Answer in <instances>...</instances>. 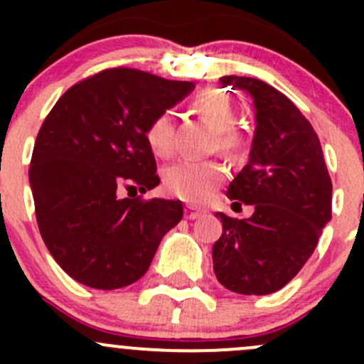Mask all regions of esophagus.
<instances>
[{
    "instance_id": "obj_1",
    "label": "esophagus",
    "mask_w": 364,
    "mask_h": 364,
    "mask_svg": "<svg viewBox=\"0 0 364 364\" xmlns=\"http://www.w3.org/2000/svg\"><path fill=\"white\" fill-rule=\"evenodd\" d=\"M200 215H203V213H200L199 209L192 208V205H186L185 208V218L186 220H196V218H199Z\"/></svg>"
}]
</instances>
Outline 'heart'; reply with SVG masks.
Here are the masks:
<instances>
[{
  "mask_svg": "<svg viewBox=\"0 0 364 364\" xmlns=\"http://www.w3.org/2000/svg\"><path fill=\"white\" fill-rule=\"evenodd\" d=\"M193 109L218 132V144L223 151H234L240 146V137L234 132L237 124L236 107L223 90L209 87L193 100ZM146 139L160 159H168L176 151V128L171 114L164 112L151 121L146 130ZM225 179V171L216 161L181 160L171 165L164 174V185L172 196L192 204H203L215 196Z\"/></svg>",
  "mask_w": 364,
  "mask_h": 364,
  "instance_id": "heart-1",
  "label": "heart"
}]
</instances>
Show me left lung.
I'll return each instance as SVG.
<instances>
[{
    "mask_svg": "<svg viewBox=\"0 0 364 364\" xmlns=\"http://www.w3.org/2000/svg\"><path fill=\"white\" fill-rule=\"evenodd\" d=\"M220 84L247 91L255 105L250 159L227 190L255 211L245 220L216 213L223 230L213 269L229 291L271 294L299 273L331 220V178L314 127L284 93L252 77Z\"/></svg>",
    "mask_w": 364,
    "mask_h": 364,
    "instance_id": "8db88e82",
    "label": "left lung"
}]
</instances>
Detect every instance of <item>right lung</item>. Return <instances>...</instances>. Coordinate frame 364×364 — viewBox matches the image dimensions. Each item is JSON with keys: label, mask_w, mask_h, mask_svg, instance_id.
Masks as SVG:
<instances>
[{"label": "right lung", "mask_w": 364, "mask_h": 364, "mask_svg": "<svg viewBox=\"0 0 364 364\" xmlns=\"http://www.w3.org/2000/svg\"><path fill=\"white\" fill-rule=\"evenodd\" d=\"M193 87L134 68L102 70L70 87L43 121L29 165L36 222L79 284L112 291L137 282L183 218L181 200L119 192L159 185L146 130Z\"/></svg>", "instance_id": "add662e5"}]
</instances>
